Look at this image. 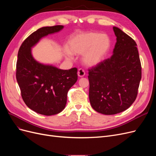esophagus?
I'll return each mask as SVG.
<instances>
[{
	"mask_svg": "<svg viewBox=\"0 0 156 156\" xmlns=\"http://www.w3.org/2000/svg\"><path fill=\"white\" fill-rule=\"evenodd\" d=\"M77 74H78V76L80 77H82L83 76H84V75H85V72H84V70L80 68L78 70V72H77Z\"/></svg>",
	"mask_w": 156,
	"mask_h": 156,
	"instance_id": "obj_1",
	"label": "esophagus"
}]
</instances>
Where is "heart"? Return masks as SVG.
<instances>
[{
  "instance_id": "obj_1",
  "label": "heart",
  "mask_w": 156,
  "mask_h": 156,
  "mask_svg": "<svg viewBox=\"0 0 156 156\" xmlns=\"http://www.w3.org/2000/svg\"><path fill=\"white\" fill-rule=\"evenodd\" d=\"M111 40L108 36L96 32L81 33L73 36L69 41V49L64 50L68 58L73 54H83V62L89 66L100 64L110 49Z\"/></svg>"
}]
</instances>
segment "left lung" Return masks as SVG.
<instances>
[{"label": "left lung", "instance_id": "obj_1", "mask_svg": "<svg viewBox=\"0 0 156 156\" xmlns=\"http://www.w3.org/2000/svg\"><path fill=\"white\" fill-rule=\"evenodd\" d=\"M116 42L110 58L88 69L89 100L98 112L111 115L124 111L137 96L141 64L136 42L113 27Z\"/></svg>", "mask_w": 156, "mask_h": 156}]
</instances>
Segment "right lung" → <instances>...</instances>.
I'll return each mask as SVG.
<instances>
[{
    "label": "right lung",
    "instance_id": "1",
    "mask_svg": "<svg viewBox=\"0 0 156 156\" xmlns=\"http://www.w3.org/2000/svg\"><path fill=\"white\" fill-rule=\"evenodd\" d=\"M62 25L44 27L25 40L18 51L16 79L27 106L39 114L51 116L66 107L69 88L77 81V68L60 69L36 61L31 48L48 34L59 32Z\"/></svg>",
    "mask_w": 156,
    "mask_h": 156
}]
</instances>
